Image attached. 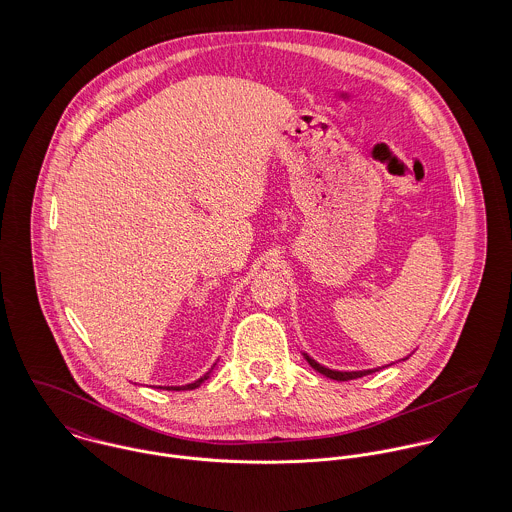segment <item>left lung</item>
<instances>
[{
  "label": "left lung",
  "instance_id": "1",
  "mask_svg": "<svg viewBox=\"0 0 512 512\" xmlns=\"http://www.w3.org/2000/svg\"><path fill=\"white\" fill-rule=\"evenodd\" d=\"M303 357H305V361L311 365V368H315L319 374H323V376H327V378H333V380H339V382H343V380H353V378H361V376H366V374H370V372H376L378 368H384V366H378V368H366V370H333V368L319 365V363H317L315 359H311L307 353H303ZM406 359H410V355L404 357V359H400V361H406ZM390 365H394V363H390Z\"/></svg>",
  "mask_w": 512,
  "mask_h": 512
}]
</instances>
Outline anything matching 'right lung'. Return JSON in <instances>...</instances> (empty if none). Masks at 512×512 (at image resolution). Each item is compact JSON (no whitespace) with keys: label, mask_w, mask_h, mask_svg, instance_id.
Here are the masks:
<instances>
[{"label":"right lung","mask_w":512,"mask_h":512,"mask_svg":"<svg viewBox=\"0 0 512 512\" xmlns=\"http://www.w3.org/2000/svg\"><path fill=\"white\" fill-rule=\"evenodd\" d=\"M215 366H217V363L215 365L211 366L201 378H197L195 382H189V384H185V386H159V388H165V390H195V388H199L211 374H213V370H215Z\"/></svg>","instance_id":"right-lung-1"}]
</instances>
